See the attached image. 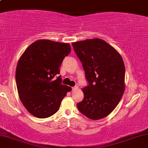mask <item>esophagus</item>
Wrapping results in <instances>:
<instances>
[{
  "instance_id": "esophagus-1",
  "label": "esophagus",
  "mask_w": 148,
  "mask_h": 148,
  "mask_svg": "<svg viewBox=\"0 0 148 148\" xmlns=\"http://www.w3.org/2000/svg\"><path fill=\"white\" fill-rule=\"evenodd\" d=\"M78 88H79V87H78V86H74V87L72 88V90H73V91H75V90H78Z\"/></svg>"
}]
</instances>
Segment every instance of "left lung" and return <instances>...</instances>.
I'll return each mask as SVG.
<instances>
[{"mask_svg":"<svg viewBox=\"0 0 148 148\" xmlns=\"http://www.w3.org/2000/svg\"><path fill=\"white\" fill-rule=\"evenodd\" d=\"M88 85L77 108L89 119L106 117L117 106L125 90V66L121 55L100 38L72 43Z\"/></svg>","mask_w":148,"mask_h":148,"instance_id":"left-lung-1","label":"left lung"}]
</instances>
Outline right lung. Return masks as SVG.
<instances>
[{
    "label": "right lung",
    "instance_id": "1",
    "mask_svg": "<svg viewBox=\"0 0 148 148\" xmlns=\"http://www.w3.org/2000/svg\"><path fill=\"white\" fill-rule=\"evenodd\" d=\"M70 52L69 43L40 39L19 58L15 73L17 91L24 106L36 117L44 119L56 113L71 90L58 77L62 62Z\"/></svg>",
    "mask_w": 148,
    "mask_h": 148
}]
</instances>
